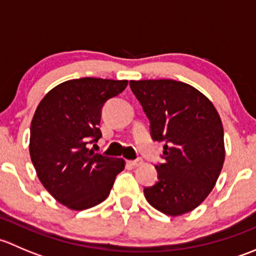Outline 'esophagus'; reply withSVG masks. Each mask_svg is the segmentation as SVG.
I'll return each mask as SVG.
<instances>
[{"label":"esophagus","mask_w":256,"mask_h":256,"mask_svg":"<svg viewBox=\"0 0 256 256\" xmlns=\"http://www.w3.org/2000/svg\"><path fill=\"white\" fill-rule=\"evenodd\" d=\"M128 164L134 167H138L141 166V164H144V161L141 158H138V160H134V161H128Z\"/></svg>","instance_id":"obj_1"}]
</instances>
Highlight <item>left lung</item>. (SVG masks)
I'll return each instance as SVG.
<instances>
[{"label": "left lung", "instance_id": "1", "mask_svg": "<svg viewBox=\"0 0 256 256\" xmlns=\"http://www.w3.org/2000/svg\"><path fill=\"white\" fill-rule=\"evenodd\" d=\"M130 86L151 124V136L164 142L156 164L158 180L144 190L147 202L167 216L192 212L212 192L226 158L220 116L192 85L171 79L131 80Z\"/></svg>", "mask_w": 256, "mask_h": 256}]
</instances>
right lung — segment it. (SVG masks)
Segmentation results:
<instances>
[{
  "label": "right lung",
  "mask_w": 256,
  "mask_h": 256,
  "mask_svg": "<svg viewBox=\"0 0 256 256\" xmlns=\"http://www.w3.org/2000/svg\"><path fill=\"white\" fill-rule=\"evenodd\" d=\"M128 80L72 79L48 92L30 122V154L46 190L66 208L84 210L105 200L122 158L95 154L88 144L102 138V105Z\"/></svg>",
  "instance_id": "add662e5"
}]
</instances>
